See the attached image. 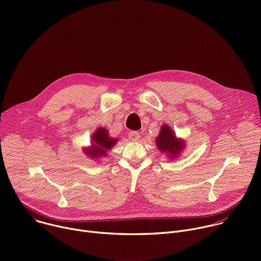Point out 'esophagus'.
<instances>
[{"label":"esophagus","instance_id":"34e87169","mask_svg":"<svg viewBox=\"0 0 261 261\" xmlns=\"http://www.w3.org/2000/svg\"><path fill=\"white\" fill-rule=\"evenodd\" d=\"M128 137L132 141H137L140 138V134L138 132H136V131H131V132H129Z\"/></svg>","mask_w":261,"mask_h":261}]
</instances>
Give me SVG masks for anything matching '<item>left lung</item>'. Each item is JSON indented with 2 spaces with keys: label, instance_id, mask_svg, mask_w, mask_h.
Instances as JSON below:
<instances>
[{
  "label": "left lung",
  "instance_id": "1",
  "mask_svg": "<svg viewBox=\"0 0 261 261\" xmlns=\"http://www.w3.org/2000/svg\"><path fill=\"white\" fill-rule=\"evenodd\" d=\"M158 148L162 153H167L170 158H176L177 154L182 150L185 143L184 141L176 139L172 130L167 126H162L159 137L156 139Z\"/></svg>",
  "mask_w": 261,
  "mask_h": 261
}]
</instances>
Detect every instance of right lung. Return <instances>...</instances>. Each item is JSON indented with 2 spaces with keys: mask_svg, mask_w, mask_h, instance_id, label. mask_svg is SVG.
<instances>
[{
  "mask_svg": "<svg viewBox=\"0 0 261 261\" xmlns=\"http://www.w3.org/2000/svg\"><path fill=\"white\" fill-rule=\"evenodd\" d=\"M92 139L94 141L93 147L88 148L86 152V154L92 158H98L101 156L105 157L107 150L113 147L117 142V139H113L108 136V132L104 128H98L93 134Z\"/></svg>",
  "mask_w": 261,
  "mask_h": 261,
  "instance_id": "right-lung-1",
  "label": "right lung"
}]
</instances>
